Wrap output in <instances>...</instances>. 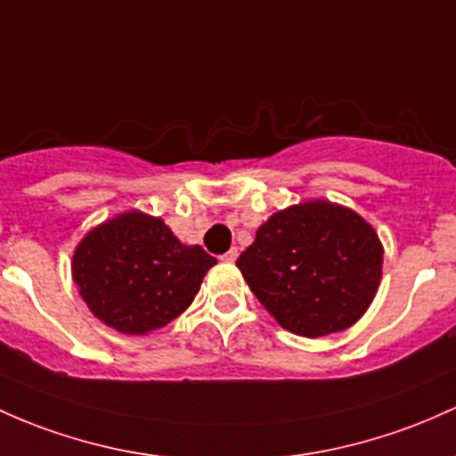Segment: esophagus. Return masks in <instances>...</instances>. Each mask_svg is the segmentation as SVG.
I'll list each match as a JSON object with an SVG mask.
<instances>
[{
    "label": "esophagus",
    "instance_id": "34e87169",
    "mask_svg": "<svg viewBox=\"0 0 456 456\" xmlns=\"http://www.w3.org/2000/svg\"><path fill=\"white\" fill-rule=\"evenodd\" d=\"M220 259H223V262H236V259H238V248H229L227 253L220 255Z\"/></svg>",
    "mask_w": 456,
    "mask_h": 456
}]
</instances>
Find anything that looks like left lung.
Listing matches in <instances>:
<instances>
[{"label": "left lung", "instance_id": "obj_1", "mask_svg": "<svg viewBox=\"0 0 456 456\" xmlns=\"http://www.w3.org/2000/svg\"><path fill=\"white\" fill-rule=\"evenodd\" d=\"M236 266L283 329L322 338L366 314L381 281L383 244L357 212L316 199L273 214Z\"/></svg>", "mask_w": 456, "mask_h": 456}]
</instances>
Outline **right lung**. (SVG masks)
<instances>
[{"label": "right lung", "mask_w": 456, "mask_h": 456, "mask_svg": "<svg viewBox=\"0 0 456 456\" xmlns=\"http://www.w3.org/2000/svg\"><path fill=\"white\" fill-rule=\"evenodd\" d=\"M214 264L199 244L179 242L162 218L132 209L90 229L71 268L94 316L121 333L144 335L186 312Z\"/></svg>", "instance_id": "obj_1"}]
</instances>
